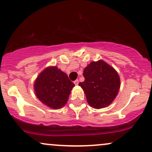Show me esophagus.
I'll list each match as a JSON object with an SVG mask.
<instances>
[{
	"mask_svg": "<svg viewBox=\"0 0 152 152\" xmlns=\"http://www.w3.org/2000/svg\"><path fill=\"white\" fill-rule=\"evenodd\" d=\"M74 83V84H75V85H78V79L75 80Z\"/></svg>",
	"mask_w": 152,
	"mask_h": 152,
	"instance_id": "1",
	"label": "esophagus"
}]
</instances>
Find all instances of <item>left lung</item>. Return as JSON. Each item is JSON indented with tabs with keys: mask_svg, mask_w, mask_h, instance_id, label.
Listing matches in <instances>:
<instances>
[{
	"mask_svg": "<svg viewBox=\"0 0 152 152\" xmlns=\"http://www.w3.org/2000/svg\"><path fill=\"white\" fill-rule=\"evenodd\" d=\"M83 75L84 81L78 85L84 91L88 104L95 109L111 104L120 88L119 76L114 68L100 60L87 66Z\"/></svg>",
	"mask_w": 152,
	"mask_h": 152,
	"instance_id": "1",
	"label": "left lung"
}]
</instances>
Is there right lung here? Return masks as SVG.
I'll use <instances>...</instances> for the list:
<instances>
[{"mask_svg": "<svg viewBox=\"0 0 152 152\" xmlns=\"http://www.w3.org/2000/svg\"><path fill=\"white\" fill-rule=\"evenodd\" d=\"M74 83L65 73L56 66L48 67L36 78L34 89L36 96L45 105L58 109L67 103Z\"/></svg>", "mask_w": 152, "mask_h": 152, "instance_id": "obj_1", "label": "right lung"}]
</instances>
